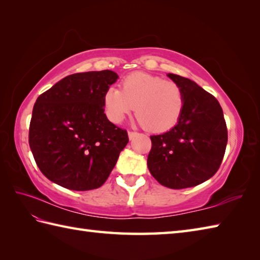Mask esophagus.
Instances as JSON below:
<instances>
[{"label": "esophagus", "mask_w": 260, "mask_h": 260, "mask_svg": "<svg viewBox=\"0 0 260 260\" xmlns=\"http://www.w3.org/2000/svg\"><path fill=\"white\" fill-rule=\"evenodd\" d=\"M137 135H139V133H137V132H128V137H129V140H133L134 137H136Z\"/></svg>", "instance_id": "esophagus-1"}]
</instances>
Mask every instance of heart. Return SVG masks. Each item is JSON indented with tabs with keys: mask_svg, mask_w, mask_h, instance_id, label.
Wrapping results in <instances>:
<instances>
[{
	"mask_svg": "<svg viewBox=\"0 0 260 260\" xmlns=\"http://www.w3.org/2000/svg\"><path fill=\"white\" fill-rule=\"evenodd\" d=\"M120 87L121 90L109 87L104 93L105 113L110 121L120 123L136 106L137 118L147 131L161 133L179 123L185 97L176 82L145 73H133L121 80Z\"/></svg>",
	"mask_w": 260,
	"mask_h": 260,
	"instance_id": "b5f03b06",
	"label": "heart"
}]
</instances>
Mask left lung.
<instances>
[{"instance_id": "left-lung-1", "label": "left lung", "mask_w": 260, "mask_h": 260, "mask_svg": "<svg viewBox=\"0 0 260 260\" xmlns=\"http://www.w3.org/2000/svg\"><path fill=\"white\" fill-rule=\"evenodd\" d=\"M168 76L184 92V110L172 129L151 136L147 167L159 184L185 189L203 183L219 170L228 131L222 108L214 96L184 77Z\"/></svg>"}]
</instances>
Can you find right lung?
Wrapping results in <instances>:
<instances>
[{
	"mask_svg": "<svg viewBox=\"0 0 260 260\" xmlns=\"http://www.w3.org/2000/svg\"><path fill=\"white\" fill-rule=\"evenodd\" d=\"M118 76L112 70L64 77L38 97L29 145L42 174L66 189L102 186L117 162L128 135L107 119L104 93Z\"/></svg>",
	"mask_w": 260,
	"mask_h": 260,
	"instance_id": "add662e5",
	"label": "right lung"
}]
</instances>
